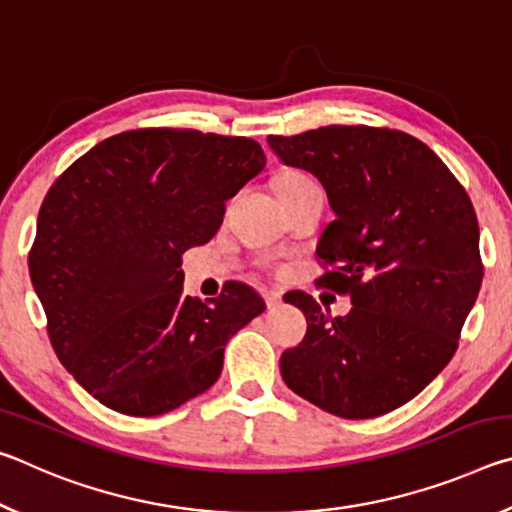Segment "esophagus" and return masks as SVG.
<instances>
[{"label": "esophagus", "mask_w": 512, "mask_h": 512, "mask_svg": "<svg viewBox=\"0 0 512 512\" xmlns=\"http://www.w3.org/2000/svg\"><path fill=\"white\" fill-rule=\"evenodd\" d=\"M264 300H266V307L268 309H277L282 305V293L277 291H264Z\"/></svg>", "instance_id": "esophagus-1"}]
</instances>
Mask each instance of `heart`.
Masks as SVG:
<instances>
[{
    "mask_svg": "<svg viewBox=\"0 0 512 512\" xmlns=\"http://www.w3.org/2000/svg\"><path fill=\"white\" fill-rule=\"evenodd\" d=\"M307 185H314V183H311L305 173L291 171V173H282V176L275 180V192H287V189H300Z\"/></svg>",
    "mask_w": 512,
    "mask_h": 512,
    "instance_id": "b5f03b06",
    "label": "heart"
}]
</instances>
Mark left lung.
<instances>
[{"mask_svg": "<svg viewBox=\"0 0 512 512\" xmlns=\"http://www.w3.org/2000/svg\"><path fill=\"white\" fill-rule=\"evenodd\" d=\"M266 142L325 187L334 221L316 255L334 268L318 284L352 302L332 318L307 293H287L307 334L282 354L284 384L339 418H377L454 357L483 280L470 196L427 144L400 131L323 126Z\"/></svg>", "mask_w": 512, "mask_h": 512, "instance_id": "left-lung-1", "label": "left lung"}]
</instances>
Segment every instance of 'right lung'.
<instances>
[{
	"instance_id": "obj_1",
	"label": "right lung",
	"mask_w": 512,
	"mask_h": 512,
	"mask_svg": "<svg viewBox=\"0 0 512 512\" xmlns=\"http://www.w3.org/2000/svg\"><path fill=\"white\" fill-rule=\"evenodd\" d=\"M264 167L246 137L142 128L51 185L29 273L60 363L94 400L153 418L219 379L225 345L266 302L241 282L207 302L185 296L180 255L214 237L223 203Z\"/></svg>"
}]
</instances>
